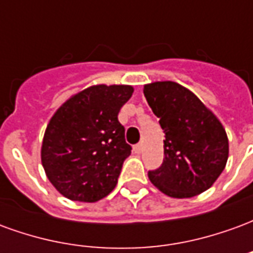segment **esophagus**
<instances>
[{
	"mask_svg": "<svg viewBox=\"0 0 253 253\" xmlns=\"http://www.w3.org/2000/svg\"><path fill=\"white\" fill-rule=\"evenodd\" d=\"M141 152H142V145H141V143H138V145H135V146H134V153L139 154Z\"/></svg>",
	"mask_w": 253,
	"mask_h": 253,
	"instance_id": "1",
	"label": "esophagus"
}]
</instances>
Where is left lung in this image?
Listing matches in <instances>:
<instances>
[{
  "instance_id": "left-lung-1",
  "label": "left lung",
  "mask_w": 253,
  "mask_h": 253,
  "mask_svg": "<svg viewBox=\"0 0 253 253\" xmlns=\"http://www.w3.org/2000/svg\"><path fill=\"white\" fill-rule=\"evenodd\" d=\"M143 94L165 132L164 161L149 170L150 181L170 198H192L209 190L228 161L222 123L180 84H146Z\"/></svg>"
}]
</instances>
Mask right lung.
<instances>
[{"mask_svg": "<svg viewBox=\"0 0 253 253\" xmlns=\"http://www.w3.org/2000/svg\"><path fill=\"white\" fill-rule=\"evenodd\" d=\"M131 85H92L67 99L52 115L42 142V165L55 190L70 201L93 203L118 183L131 154L118 114Z\"/></svg>", "mask_w": 253, "mask_h": 253, "instance_id": "obj_1", "label": "right lung"}]
</instances>
